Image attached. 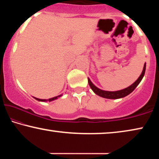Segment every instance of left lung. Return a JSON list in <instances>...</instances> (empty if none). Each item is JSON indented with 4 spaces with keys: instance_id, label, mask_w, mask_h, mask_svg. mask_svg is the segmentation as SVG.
<instances>
[{
    "instance_id": "left-lung-1",
    "label": "left lung",
    "mask_w": 159,
    "mask_h": 159,
    "mask_svg": "<svg viewBox=\"0 0 159 159\" xmlns=\"http://www.w3.org/2000/svg\"><path fill=\"white\" fill-rule=\"evenodd\" d=\"M145 66H146V64L145 63L144 67H143V70L141 73L140 77H138V79L136 80L135 82H134L133 84H131V85L128 87V88L123 89V90H118V91H105L102 90L101 89L98 88L97 87H95L94 84L92 83V82L90 81V80L88 78V83L89 85H90V88L92 89L95 94L99 95V96L105 98H108V99H118L121 98H124L127 96L129 94H130L132 91H133L137 86L138 85L139 83H140L141 80H142L143 76L145 75Z\"/></svg>"
}]
</instances>
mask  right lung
Masks as SVG:
<instances>
[{"label":"right lung","mask_w":159,"mask_h":159,"mask_svg":"<svg viewBox=\"0 0 159 159\" xmlns=\"http://www.w3.org/2000/svg\"><path fill=\"white\" fill-rule=\"evenodd\" d=\"M60 96H61V95H58V96H56V97H53V98H49L48 100H45V99H39V98H35L37 101H54V100H56V99H57L58 97H60Z\"/></svg>","instance_id":"right-lung-1"}]
</instances>
